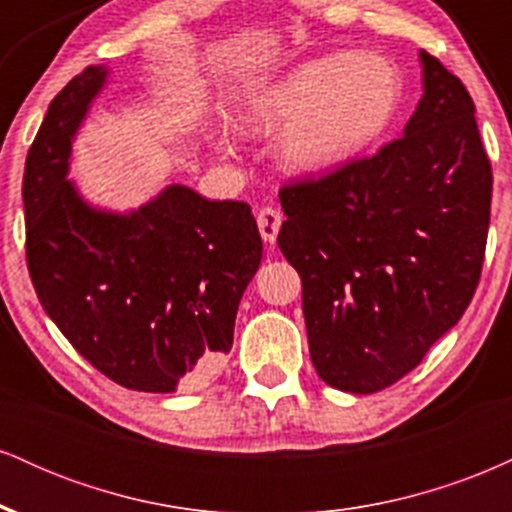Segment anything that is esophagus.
<instances>
[{
  "mask_svg": "<svg viewBox=\"0 0 512 512\" xmlns=\"http://www.w3.org/2000/svg\"><path fill=\"white\" fill-rule=\"evenodd\" d=\"M281 219H284V216H281V211L274 207H262L257 211V226H260L264 243H274L276 233H279L281 228Z\"/></svg>",
  "mask_w": 512,
  "mask_h": 512,
  "instance_id": "esophagus-1",
  "label": "esophagus"
}]
</instances>
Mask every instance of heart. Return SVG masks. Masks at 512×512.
<instances>
[{
  "mask_svg": "<svg viewBox=\"0 0 512 512\" xmlns=\"http://www.w3.org/2000/svg\"><path fill=\"white\" fill-rule=\"evenodd\" d=\"M402 79L370 52H337L293 69L252 98V125H279V151L293 168H325L373 142L397 113Z\"/></svg>",
  "mask_w": 512,
  "mask_h": 512,
  "instance_id": "obj_1",
  "label": "heart"
}]
</instances>
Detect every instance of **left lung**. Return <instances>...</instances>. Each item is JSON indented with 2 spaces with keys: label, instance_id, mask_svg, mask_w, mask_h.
<instances>
[{
  "label": "left lung",
  "instance_id": "obj_1",
  "mask_svg": "<svg viewBox=\"0 0 512 512\" xmlns=\"http://www.w3.org/2000/svg\"><path fill=\"white\" fill-rule=\"evenodd\" d=\"M424 96L378 154L279 190L276 243L303 284L313 366L370 395L424 361L477 291L491 221V161L474 103L421 50Z\"/></svg>",
  "mask_w": 512,
  "mask_h": 512
}]
</instances>
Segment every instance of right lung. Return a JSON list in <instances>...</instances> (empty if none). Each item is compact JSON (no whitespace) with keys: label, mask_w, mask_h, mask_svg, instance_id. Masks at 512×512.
<instances>
[{"label":"right lung","mask_w":512,"mask_h":512,"mask_svg":"<svg viewBox=\"0 0 512 512\" xmlns=\"http://www.w3.org/2000/svg\"><path fill=\"white\" fill-rule=\"evenodd\" d=\"M105 74L74 76L28 149V274L45 313L105 378L139 392L192 390L231 351L262 238L250 204L211 202L185 185L125 216L81 202L64 178Z\"/></svg>","instance_id":"obj_1"}]
</instances>
